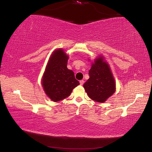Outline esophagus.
I'll use <instances>...</instances> for the list:
<instances>
[{
	"mask_svg": "<svg viewBox=\"0 0 152 152\" xmlns=\"http://www.w3.org/2000/svg\"><path fill=\"white\" fill-rule=\"evenodd\" d=\"M84 81L83 80H82L80 81V85H83Z\"/></svg>",
	"mask_w": 152,
	"mask_h": 152,
	"instance_id": "1",
	"label": "esophagus"
}]
</instances>
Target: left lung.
Wrapping results in <instances>:
<instances>
[{
  "instance_id": "8db88e82",
  "label": "left lung",
  "mask_w": 152,
  "mask_h": 152,
  "mask_svg": "<svg viewBox=\"0 0 152 152\" xmlns=\"http://www.w3.org/2000/svg\"><path fill=\"white\" fill-rule=\"evenodd\" d=\"M89 76L83 86L92 100L102 103L115 93L116 82L103 56H99L92 62Z\"/></svg>"
}]
</instances>
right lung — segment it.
I'll list each match as a JSON object with an SVG mask.
<instances>
[{"label":"right lung","instance_id":"right-lung-1","mask_svg":"<svg viewBox=\"0 0 152 152\" xmlns=\"http://www.w3.org/2000/svg\"><path fill=\"white\" fill-rule=\"evenodd\" d=\"M68 58L63 49L59 48L53 51L46 65L42 85L45 94L53 102L70 96L73 89L80 84L74 72L67 68Z\"/></svg>","mask_w":152,"mask_h":152}]
</instances>
